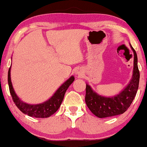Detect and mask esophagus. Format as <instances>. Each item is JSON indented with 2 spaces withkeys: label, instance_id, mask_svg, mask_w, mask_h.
Masks as SVG:
<instances>
[{
  "label": "esophagus",
  "instance_id": "obj_1",
  "mask_svg": "<svg viewBox=\"0 0 147 147\" xmlns=\"http://www.w3.org/2000/svg\"><path fill=\"white\" fill-rule=\"evenodd\" d=\"M76 74L77 76H82V71H81V70L80 69H77L76 71Z\"/></svg>",
  "mask_w": 147,
  "mask_h": 147
}]
</instances>
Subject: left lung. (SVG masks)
I'll use <instances>...</instances> for the list:
<instances>
[{"instance_id": "1", "label": "left lung", "mask_w": 147, "mask_h": 147, "mask_svg": "<svg viewBox=\"0 0 147 147\" xmlns=\"http://www.w3.org/2000/svg\"><path fill=\"white\" fill-rule=\"evenodd\" d=\"M134 53V67L131 80L127 86L117 95L106 97L94 92L86 84L85 101L86 105L98 118H107L123 114L130 107L138 88L140 73L138 68L137 55L130 45Z\"/></svg>"}]
</instances>
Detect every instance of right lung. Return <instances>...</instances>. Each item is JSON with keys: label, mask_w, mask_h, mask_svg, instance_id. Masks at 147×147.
<instances>
[{"label": "right lung", "mask_w": 147, "mask_h": 147, "mask_svg": "<svg viewBox=\"0 0 147 147\" xmlns=\"http://www.w3.org/2000/svg\"><path fill=\"white\" fill-rule=\"evenodd\" d=\"M11 67H10L8 72V83L13 102L23 113L32 117L47 118L53 115L61 106L66 90L75 80L73 76H71L56 90L53 95L47 101L41 104H30L23 102L16 94L11 82Z\"/></svg>", "instance_id": "add662e5"}]
</instances>
